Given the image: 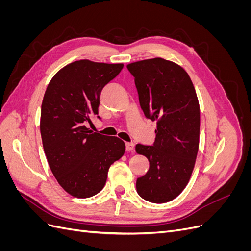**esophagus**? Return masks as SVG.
Instances as JSON below:
<instances>
[{"label": "esophagus", "mask_w": 251, "mask_h": 251, "mask_svg": "<svg viewBox=\"0 0 251 251\" xmlns=\"http://www.w3.org/2000/svg\"><path fill=\"white\" fill-rule=\"evenodd\" d=\"M126 151H133L134 150V143L126 142Z\"/></svg>", "instance_id": "1"}]
</instances>
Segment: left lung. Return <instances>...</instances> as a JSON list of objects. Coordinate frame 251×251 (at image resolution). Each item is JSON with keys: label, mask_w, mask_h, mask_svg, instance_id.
<instances>
[{"label": "left lung", "mask_w": 251, "mask_h": 251, "mask_svg": "<svg viewBox=\"0 0 251 251\" xmlns=\"http://www.w3.org/2000/svg\"><path fill=\"white\" fill-rule=\"evenodd\" d=\"M126 68L135 78L144 115L157 121L153 146L135 148L150 162L136 188L144 200L169 202L183 192L195 168L200 139L198 97L187 72L171 60L149 58Z\"/></svg>", "instance_id": "left-lung-1"}]
</instances>
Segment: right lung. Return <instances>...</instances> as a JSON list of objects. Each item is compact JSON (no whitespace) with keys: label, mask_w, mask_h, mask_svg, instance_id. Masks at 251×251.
I'll return each mask as SVG.
<instances>
[{"label":"right lung","mask_w":251,"mask_h":251,"mask_svg":"<svg viewBox=\"0 0 251 251\" xmlns=\"http://www.w3.org/2000/svg\"><path fill=\"white\" fill-rule=\"evenodd\" d=\"M123 68L76 60L62 68L45 92L40 124L45 155L58 184L76 198L100 193L111 164L125 154L123 140L86 126L98 114L101 90Z\"/></svg>","instance_id":"1"}]
</instances>
